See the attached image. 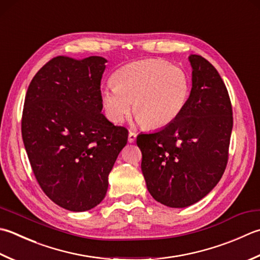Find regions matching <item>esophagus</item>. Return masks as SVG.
<instances>
[{
  "instance_id": "esophagus-1",
  "label": "esophagus",
  "mask_w": 260,
  "mask_h": 260,
  "mask_svg": "<svg viewBox=\"0 0 260 260\" xmlns=\"http://www.w3.org/2000/svg\"><path fill=\"white\" fill-rule=\"evenodd\" d=\"M136 136H137V134L135 133V132H129V134H128V142L129 143H133V142H135V140H136Z\"/></svg>"
}]
</instances>
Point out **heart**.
Listing matches in <instances>:
<instances>
[{
    "instance_id": "1",
    "label": "heart",
    "mask_w": 260,
    "mask_h": 260,
    "mask_svg": "<svg viewBox=\"0 0 260 260\" xmlns=\"http://www.w3.org/2000/svg\"><path fill=\"white\" fill-rule=\"evenodd\" d=\"M190 90L189 76L182 69L165 59H143L117 70L114 82L101 89V101L114 123L129 114L133 101L134 114L141 124L159 129L182 114Z\"/></svg>"
}]
</instances>
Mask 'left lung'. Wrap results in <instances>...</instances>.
Wrapping results in <instances>:
<instances>
[{
	"instance_id": "obj_1",
	"label": "left lung",
	"mask_w": 260,
	"mask_h": 260,
	"mask_svg": "<svg viewBox=\"0 0 260 260\" xmlns=\"http://www.w3.org/2000/svg\"><path fill=\"white\" fill-rule=\"evenodd\" d=\"M189 62L192 86L182 114L164 129L136 139L147 190L169 207H187L205 197L229 159L233 116L226 86L201 55H190Z\"/></svg>"
}]
</instances>
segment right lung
Returning a JSON list of instances; mask_svg holds the SVG:
<instances>
[{
    "label": "right lung",
    "mask_w": 260,
    "mask_h": 260,
    "mask_svg": "<svg viewBox=\"0 0 260 260\" xmlns=\"http://www.w3.org/2000/svg\"><path fill=\"white\" fill-rule=\"evenodd\" d=\"M107 60L57 56L40 69L25 93L23 144L34 175L55 204L73 212L104 200L108 175L128 131L101 114Z\"/></svg>",
    "instance_id": "add662e5"
}]
</instances>
